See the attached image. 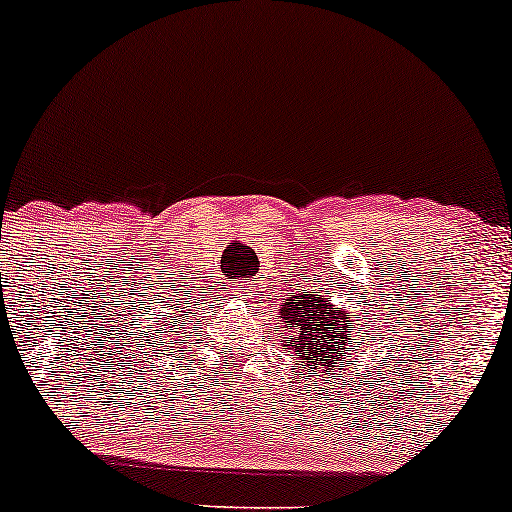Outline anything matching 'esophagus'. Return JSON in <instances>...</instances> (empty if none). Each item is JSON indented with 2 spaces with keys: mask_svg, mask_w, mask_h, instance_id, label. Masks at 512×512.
<instances>
[{
  "mask_svg": "<svg viewBox=\"0 0 512 512\" xmlns=\"http://www.w3.org/2000/svg\"><path fill=\"white\" fill-rule=\"evenodd\" d=\"M239 290H244V292H249V287H239Z\"/></svg>",
  "mask_w": 512,
  "mask_h": 512,
  "instance_id": "1",
  "label": "esophagus"
}]
</instances>
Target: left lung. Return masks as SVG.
<instances>
[{
    "label": "left lung",
    "instance_id": "1",
    "mask_svg": "<svg viewBox=\"0 0 512 512\" xmlns=\"http://www.w3.org/2000/svg\"><path fill=\"white\" fill-rule=\"evenodd\" d=\"M280 321L290 333V346L304 365H312V372L319 365L336 367L338 355H346V343L353 338L358 317H350L343 307L333 304L324 295H295L292 300L280 304ZM348 358V355H346Z\"/></svg>",
    "mask_w": 512,
    "mask_h": 512
}]
</instances>
